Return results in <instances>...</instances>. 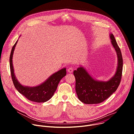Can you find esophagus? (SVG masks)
Here are the masks:
<instances>
[{
	"label": "esophagus",
	"instance_id": "esophagus-1",
	"mask_svg": "<svg viewBox=\"0 0 134 134\" xmlns=\"http://www.w3.org/2000/svg\"><path fill=\"white\" fill-rule=\"evenodd\" d=\"M67 71H68V72H70V73L72 72V71H73V68H72V67H69V68L67 69Z\"/></svg>",
	"mask_w": 134,
	"mask_h": 134
}]
</instances>
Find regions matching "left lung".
<instances>
[{"instance_id":"8db88e82","label":"left lung","mask_w":134,"mask_h":134,"mask_svg":"<svg viewBox=\"0 0 134 134\" xmlns=\"http://www.w3.org/2000/svg\"><path fill=\"white\" fill-rule=\"evenodd\" d=\"M111 43L117 55V67L114 75L107 81L94 79L83 66L74 71L76 80L75 90L79 99L85 104L102 102L115 92L121 81L123 59L121 50L113 34L109 35Z\"/></svg>"}]
</instances>
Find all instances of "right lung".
I'll list each match as a JSON object with an SVG mask.
<instances>
[{
  "instance_id": "1",
  "label": "right lung",
  "mask_w": 134,
  "mask_h": 134,
  "mask_svg": "<svg viewBox=\"0 0 134 134\" xmlns=\"http://www.w3.org/2000/svg\"><path fill=\"white\" fill-rule=\"evenodd\" d=\"M17 42L18 40L12 48L9 58L11 76L14 85L19 93L24 95L28 100L37 103L47 102L52 97L60 81L66 76V68H63L53 73L44 82L37 86L32 87L23 85L19 82L16 77L13 64L14 51Z\"/></svg>"
}]
</instances>
